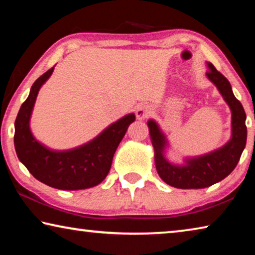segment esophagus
I'll return each instance as SVG.
<instances>
[{"label": "esophagus", "instance_id": "esophagus-1", "mask_svg": "<svg viewBox=\"0 0 255 255\" xmlns=\"http://www.w3.org/2000/svg\"><path fill=\"white\" fill-rule=\"evenodd\" d=\"M152 114V107L149 105H146V103H140L138 105L136 109V117L138 120H144L147 118Z\"/></svg>", "mask_w": 255, "mask_h": 255}]
</instances>
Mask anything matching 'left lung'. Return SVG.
<instances>
[{"instance_id":"8db88e82","label":"left lung","mask_w":255,"mask_h":255,"mask_svg":"<svg viewBox=\"0 0 255 255\" xmlns=\"http://www.w3.org/2000/svg\"><path fill=\"white\" fill-rule=\"evenodd\" d=\"M206 73L211 83L222 94L232 112V135L222 147L204 155L185 157L183 164H173L165 157L169 140L153 119L147 122L149 136L154 147L155 166L164 182L179 189H202L225 179L235 169L247 145V115L242 103L233 93L231 83L211 63H207Z\"/></svg>"}]
</instances>
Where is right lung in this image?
I'll return each mask as SVG.
<instances>
[{
  "instance_id": "obj_1",
  "label": "right lung",
  "mask_w": 255,
  "mask_h": 255,
  "mask_svg": "<svg viewBox=\"0 0 255 255\" xmlns=\"http://www.w3.org/2000/svg\"><path fill=\"white\" fill-rule=\"evenodd\" d=\"M54 67L32 84L30 93L14 123V147L20 162L38 181L60 190H82L96 187L106 179L112 158L135 114L126 115L108 126L99 135L75 148H48L32 135L30 118L38 92L53 74Z\"/></svg>"
}]
</instances>
